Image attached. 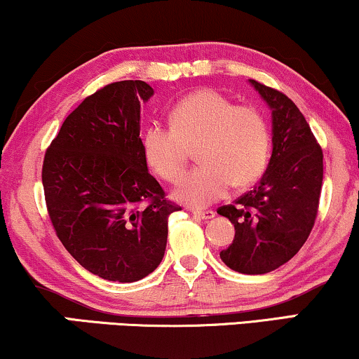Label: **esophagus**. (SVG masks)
Masks as SVG:
<instances>
[{
  "label": "esophagus",
  "instance_id": "1",
  "mask_svg": "<svg viewBox=\"0 0 359 359\" xmlns=\"http://www.w3.org/2000/svg\"><path fill=\"white\" fill-rule=\"evenodd\" d=\"M193 214L196 215V217H199L203 220H210V219L215 217L214 210H193Z\"/></svg>",
  "mask_w": 359,
  "mask_h": 359
}]
</instances>
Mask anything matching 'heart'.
Here are the masks:
<instances>
[{
    "label": "heart",
    "instance_id": "obj_1",
    "mask_svg": "<svg viewBox=\"0 0 359 359\" xmlns=\"http://www.w3.org/2000/svg\"><path fill=\"white\" fill-rule=\"evenodd\" d=\"M170 126L150 124L142 134L144 158L160 178L176 181L183 173L189 147L198 145L201 166L180 181L176 201L205 208L232 188L257 181L269 158V130L262 112L235 106L214 90L184 96L170 112Z\"/></svg>",
    "mask_w": 359,
    "mask_h": 359
}]
</instances>
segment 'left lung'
Here are the masks:
<instances>
[{
    "instance_id": "8db88e82",
    "label": "left lung",
    "mask_w": 359,
    "mask_h": 359,
    "mask_svg": "<svg viewBox=\"0 0 359 359\" xmlns=\"http://www.w3.org/2000/svg\"><path fill=\"white\" fill-rule=\"evenodd\" d=\"M271 109L273 151L252 191L217 214L235 227L220 259L233 271L264 274L287 263L311 233L323 180V155L299 107L281 91L248 80Z\"/></svg>"
}]
</instances>
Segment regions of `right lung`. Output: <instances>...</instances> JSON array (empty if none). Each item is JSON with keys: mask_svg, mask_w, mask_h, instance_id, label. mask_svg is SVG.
<instances>
[{"mask_svg": "<svg viewBox=\"0 0 359 359\" xmlns=\"http://www.w3.org/2000/svg\"><path fill=\"white\" fill-rule=\"evenodd\" d=\"M154 88L111 83L63 122L42 166L47 210L67 252L107 281L134 283L161 263L168 215L142 151L140 104Z\"/></svg>", "mask_w": 359, "mask_h": 359, "instance_id": "1", "label": "right lung"}]
</instances>
